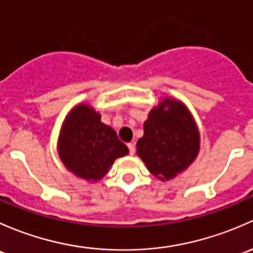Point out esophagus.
I'll use <instances>...</instances> for the list:
<instances>
[{"label": "esophagus", "mask_w": 253, "mask_h": 253, "mask_svg": "<svg viewBox=\"0 0 253 253\" xmlns=\"http://www.w3.org/2000/svg\"><path fill=\"white\" fill-rule=\"evenodd\" d=\"M127 148H129V153H130V155H134L135 151H136V148H135V145L134 144H127Z\"/></svg>", "instance_id": "1"}]
</instances>
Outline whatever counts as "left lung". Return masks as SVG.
<instances>
[{"label": "left lung", "instance_id": "1", "mask_svg": "<svg viewBox=\"0 0 253 253\" xmlns=\"http://www.w3.org/2000/svg\"><path fill=\"white\" fill-rule=\"evenodd\" d=\"M137 156L161 180L174 178L191 165L200 148V135L191 114L181 102L166 98L144 123Z\"/></svg>", "mask_w": 253, "mask_h": 253}]
</instances>
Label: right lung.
Returning <instances> with one entry per match:
<instances>
[{
  "label": "right lung",
  "instance_id": "1",
  "mask_svg": "<svg viewBox=\"0 0 253 253\" xmlns=\"http://www.w3.org/2000/svg\"><path fill=\"white\" fill-rule=\"evenodd\" d=\"M58 150L64 166L88 181L102 178L117 158L129 153L117 132L87 105L77 106L67 117Z\"/></svg>",
  "mask_w": 253,
  "mask_h": 253
}]
</instances>
